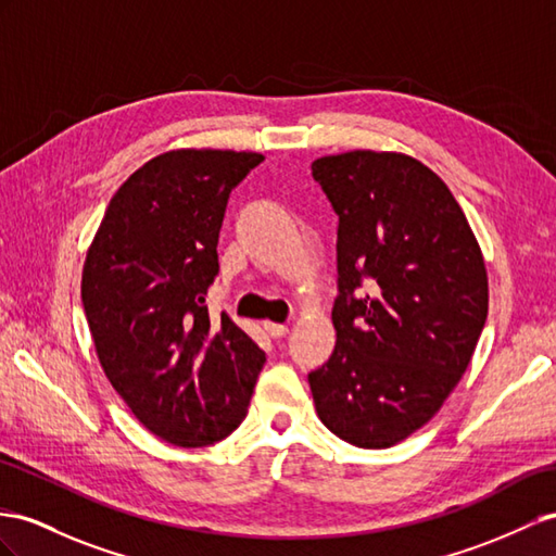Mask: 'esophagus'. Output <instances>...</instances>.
<instances>
[{"label":"esophagus","mask_w":556,"mask_h":556,"mask_svg":"<svg viewBox=\"0 0 556 556\" xmlns=\"http://www.w3.org/2000/svg\"><path fill=\"white\" fill-rule=\"evenodd\" d=\"M263 329H265V333H267L269 338H283V336L289 333V326L275 324V321H263Z\"/></svg>","instance_id":"esophagus-1"}]
</instances>
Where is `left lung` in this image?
<instances>
[{
	"label": "left lung",
	"mask_w": 556,
	"mask_h": 556,
	"mask_svg": "<svg viewBox=\"0 0 556 556\" xmlns=\"http://www.w3.org/2000/svg\"><path fill=\"white\" fill-rule=\"evenodd\" d=\"M338 216L336 348L307 376L319 420L359 448H390L446 402L489 315V277L460 204L402 152L312 162Z\"/></svg>",
	"instance_id": "obj_1"
}]
</instances>
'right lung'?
<instances>
[{
    "label": "right lung",
    "mask_w": 556,
    "mask_h": 556,
    "mask_svg": "<svg viewBox=\"0 0 556 556\" xmlns=\"http://www.w3.org/2000/svg\"><path fill=\"white\" fill-rule=\"evenodd\" d=\"M258 152L170 150L110 199L81 273V305L108 380L142 427L208 446L247 418L265 352L208 317L227 199Z\"/></svg>",
    "instance_id": "obj_1"
}]
</instances>
